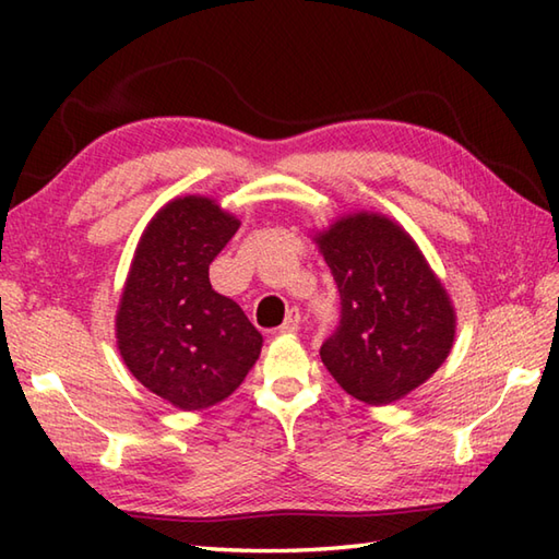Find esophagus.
<instances>
[{
    "label": "esophagus",
    "instance_id": "obj_1",
    "mask_svg": "<svg viewBox=\"0 0 559 559\" xmlns=\"http://www.w3.org/2000/svg\"><path fill=\"white\" fill-rule=\"evenodd\" d=\"M293 319L298 322V310H288V307H286V310H283V324H290Z\"/></svg>",
    "mask_w": 559,
    "mask_h": 559
}]
</instances>
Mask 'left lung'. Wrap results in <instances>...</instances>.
Returning a JSON list of instances; mask_svg holds the SVG:
<instances>
[{
	"label": "left lung",
	"mask_w": 559,
	"mask_h": 559,
	"mask_svg": "<svg viewBox=\"0 0 559 559\" xmlns=\"http://www.w3.org/2000/svg\"><path fill=\"white\" fill-rule=\"evenodd\" d=\"M240 218L206 194L175 197L141 233L115 338L127 370L180 411L218 406L257 365L259 331L242 307L211 288L209 266Z\"/></svg>",
	"instance_id": "8db88e82"
}]
</instances>
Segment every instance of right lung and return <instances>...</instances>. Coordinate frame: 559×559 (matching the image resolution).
<instances>
[{
	"mask_svg": "<svg viewBox=\"0 0 559 559\" xmlns=\"http://www.w3.org/2000/svg\"><path fill=\"white\" fill-rule=\"evenodd\" d=\"M312 240L341 293V322L319 355L338 386L389 406L425 384L456 341V310L418 242L379 211L331 218Z\"/></svg>",
	"mask_w": 559,
	"mask_h": 559,
	"instance_id": "1",
	"label": "right lung"
}]
</instances>
